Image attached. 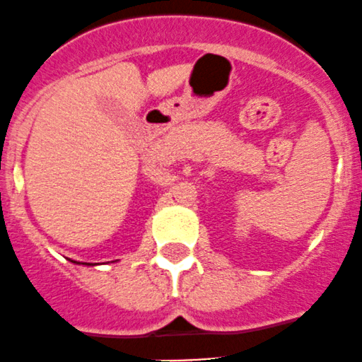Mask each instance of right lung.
Masks as SVG:
<instances>
[{
  "mask_svg": "<svg viewBox=\"0 0 362 362\" xmlns=\"http://www.w3.org/2000/svg\"><path fill=\"white\" fill-rule=\"evenodd\" d=\"M73 262H75V261H73Z\"/></svg>",
  "mask_w": 362,
  "mask_h": 362,
  "instance_id": "right-lung-1",
  "label": "right lung"
}]
</instances>
